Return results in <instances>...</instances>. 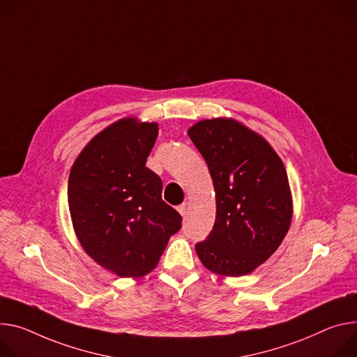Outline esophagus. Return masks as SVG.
<instances>
[{
	"instance_id": "esophagus-1",
	"label": "esophagus",
	"mask_w": 357,
	"mask_h": 357,
	"mask_svg": "<svg viewBox=\"0 0 357 357\" xmlns=\"http://www.w3.org/2000/svg\"><path fill=\"white\" fill-rule=\"evenodd\" d=\"M188 211H189V204H188V202H183L182 205L178 206V212H179L182 216H186V215H188Z\"/></svg>"
}]
</instances>
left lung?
<instances>
[{"label": "left lung", "instance_id": "1", "mask_svg": "<svg viewBox=\"0 0 357 357\" xmlns=\"http://www.w3.org/2000/svg\"><path fill=\"white\" fill-rule=\"evenodd\" d=\"M188 135L208 164L216 195L215 225L197 253L218 275H248L289 231L291 195L283 162L266 139L235 119H204Z\"/></svg>", "mask_w": 357, "mask_h": 357}]
</instances>
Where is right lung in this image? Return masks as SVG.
Wrapping results in <instances>:
<instances>
[{
	"mask_svg": "<svg viewBox=\"0 0 357 357\" xmlns=\"http://www.w3.org/2000/svg\"><path fill=\"white\" fill-rule=\"evenodd\" d=\"M158 123L123 118L82 149L68 179V206L84 250L121 278L159 262L182 216L162 201V181L145 167Z\"/></svg>",
	"mask_w": 357,
	"mask_h": 357,
	"instance_id": "add662e5",
	"label": "right lung"
}]
</instances>
